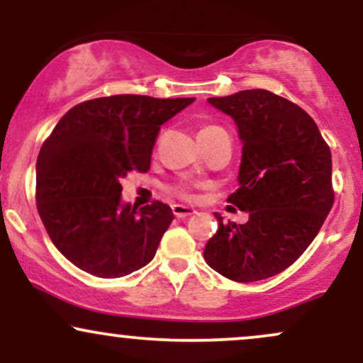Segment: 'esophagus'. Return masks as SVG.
I'll use <instances>...</instances> for the list:
<instances>
[{"instance_id": "34e87169", "label": "esophagus", "mask_w": 363, "mask_h": 363, "mask_svg": "<svg viewBox=\"0 0 363 363\" xmlns=\"http://www.w3.org/2000/svg\"><path fill=\"white\" fill-rule=\"evenodd\" d=\"M172 211H174V215L177 216V218H187V216H191V215L196 213L194 208H189V206H186V205H174L172 206Z\"/></svg>"}]
</instances>
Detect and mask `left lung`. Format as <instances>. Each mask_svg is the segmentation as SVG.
Segmentation results:
<instances>
[{
    "mask_svg": "<svg viewBox=\"0 0 363 363\" xmlns=\"http://www.w3.org/2000/svg\"><path fill=\"white\" fill-rule=\"evenodd\" d=\"M234 119L242 143L239 187L227 201L249 220L223 225L205 245V261L228 280L274 277L294 264L331 211V152L306 111L268 90L211 97Z\"/></svg>",
    "mask_w": 363,
    "mask_h": 363,
    "instance_id": "8db88e82",
    "label": "left lung"
}]
</instances>
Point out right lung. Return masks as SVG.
Listing matches in <instances>:
<instances>
[{
  "instance_id": "obj_1",
  "label": "right lung",
  "mask_w": 363,
  "mask_h": 363,
  "mask_svg": "<svg viewBox=\"0 0 363 363\" xmlns=\"http://www.w3.org/2000/svg\"><path fill=\"white\" fill-rule=\"evenodd\" d=\"M194 99L112 95L69 109L35 164L37 210L57 251L99 278L147 266L172 222L169 205L121 199V179L147 172L160 126Z\"/></svg>"
}]
</instances>
